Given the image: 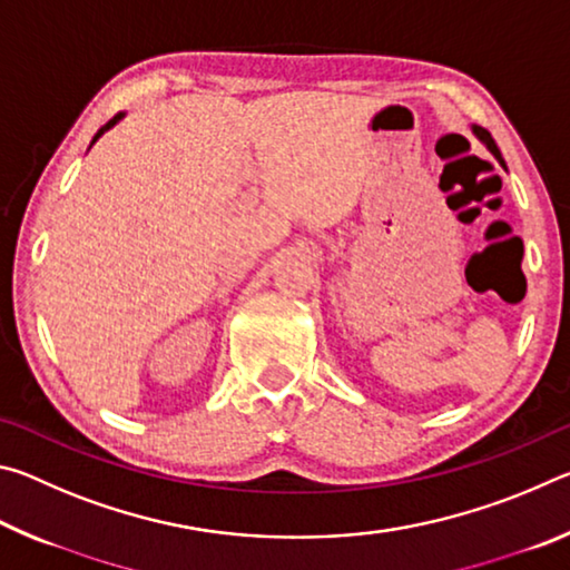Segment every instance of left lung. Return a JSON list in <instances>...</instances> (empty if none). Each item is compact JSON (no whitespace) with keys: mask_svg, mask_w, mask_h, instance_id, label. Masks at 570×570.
<instances>
[{"mask_svg":"<svg viewBox=\"0 0 570 570\" xmlns=\"http://www.w3.org/2000/svg\"><path fill=\"white\" fill-rule=\"evenodd\" d=\"M472 132H475L478 135V138L482 140V142H485V146L490 148V153H493V156L500 160V163H503V156H500V150H498V146H495V140H493V135H490L485 128H472Z\"/></svg>","mask_w":570,"mask_h":570,"instance_id":"1","label":"left lung"}]
</instances>
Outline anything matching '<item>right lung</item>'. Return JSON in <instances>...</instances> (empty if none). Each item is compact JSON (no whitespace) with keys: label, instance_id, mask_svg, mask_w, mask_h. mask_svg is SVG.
<instances>
[{"label":"right lung","instance_id":"1","mask_svg":"<svg viewBox=\"0 0 570 570\" xmlns=\"http://www.w3.org/2000/svg\"><path fill=\"white\" fill-rule=\"evenodd\" d=\"M120 118H122V112H118V115H115V118H112V120H108V122H105V125H102V128L98 130V135H95V138H92V142H95V140H98V138H100V135H102L105 130H110V128H112V125H115V122H118ZM92 142H90V146H92Z\"/></svg>","mask_w":570,"mask_h":570}]
</instances>
